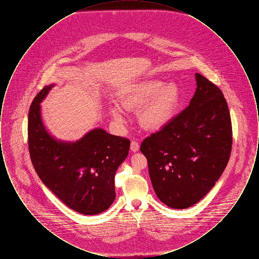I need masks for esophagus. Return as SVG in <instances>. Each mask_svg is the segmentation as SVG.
I'll return each instance as SVG.
<instances>
[{"mask_svg": "<svg viewBox=\"0 0 259 259\" xmlns=\"http://www.w3.org/2000/svg\"><path fill=\"white\" fill-rule=\"evenodd\" d=\"M130 149H131L133 152H136V151H138V150L140 149V146H139V144H138L136 141H132V142H131V146H130Z\"/></svg>", "mask_w": 259, "mask_h": 259, "instance_id": "34e87169", "label": "esophagus"}]
</instances>
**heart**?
Masks as SVG:
<instances>
[{
	"mask_svg": "<svg viewBox=\"0 0 259 259\" xmlns=\"http://www.w3.org/2000/svg\"><path fill=\"white\" fill-rule=\"evenodd\" d=\"M181 93L174 82L165 83L159 79H147L127 87L119 95L121 107L137 111L138 121L148 131H159L171 122L180 106ZM112 118L124 121L123 113L117 107L111 109Z\"/></svg>",
	"mask_w": 259,
	"mask_h": 259,
	"instance_id": "obj_1",
	"label": "heart"
}]
</instances>
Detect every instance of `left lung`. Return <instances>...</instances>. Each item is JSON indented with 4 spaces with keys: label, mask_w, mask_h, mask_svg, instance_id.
I'll use <instances>...</instances> for the list:
<instances>
[{
    "label": "left lung",
    "mask_w": 259,
    "mask_h": 259,
    "mask_svg": "<svg viewBox=\"0 0 259 259\" xmlns=\"http://www.w3.org/2000/svg\"><path fill=\"white\" fill-rule=\"evenodd\" d=\"M195 78L189 106L141 145L153 189L172 209L189 208L209 192L232 148L231 118L222 90L200 74Z\"/></svg>",
    "instance_id": "left-lung-1"
}]
</instances>
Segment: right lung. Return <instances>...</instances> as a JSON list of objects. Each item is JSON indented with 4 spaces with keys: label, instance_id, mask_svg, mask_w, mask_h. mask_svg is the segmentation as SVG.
<instances>
[{
    "label": "right lung",
    "instance_id": "add662e5",
    "mask_svg": "<svg viewBox=\"0 0 259 259\" xmlns=\"http://www.w3.org/2000/svg\"><path fill=\"white\" fill-rule=\"evenodd\" d=\"M53 87H44L30 107L31 160L41 182L65 205L82 214H98L115 199L114 176L128 155L130 141L101 128L75 142L56 140L47 130L40 114V103Z\"/></svg>",
    "mask_w": 259,
    "mask_h": 259
}]
</instances>
